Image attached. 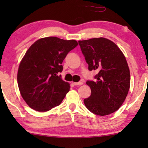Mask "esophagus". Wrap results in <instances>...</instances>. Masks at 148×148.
<instances>
[{
  "label": "esophagus",
  "mask_w": 148,
  "mask_h": 148,
  "mask_svg": "<svg viewBox=\"0 0 148 148\" xmlns=\"http://www.w3.org/2000/svg\"><path fill=\"white\" fill-rule=\"evenodd\" d=\"M73 84L75 85V86H82V85H83V82H74Z\"/></svg>",
  "instance_id": "34e87169"
}]
</instances>
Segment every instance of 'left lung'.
Segmentation results:
<instances>
[{"instance_id": "left-lung-1", "label": "left lung", "mask_w": 148, "mask_h": 148, "mask_svg": "<svg viewBox=\"0 0 148 148\" xmlns=\"http://www.w3.org/2000/svg\"><path fill=\"white\" fill-rule=\"evenodd\" d=\"M88 69L98 73L94 81H87L91 96L84 99L90 112L108 115L121 106L130 88V71L122 51L111 40L104 38L79 41Z\"/></svg>"}]
</instances>
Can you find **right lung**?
<instances>
[{
	"instance_id": "obj_1",
	"label": "right lung",
	"mask_w": 148,
	"mask_h": 148,
	"mask_svg": "<svg viewBox=\"0 0 148 148\" xmlns=\"http://www.w3.org/2000/svg\"><path fill=\"white\" fill-rule=\"evenodd\" d=\"M78 45L76 40L43 38L30 46L20 62L17 83L21 95L30 108L46 112L59 105L70 86L62 79V62Z\"/></svg>"
}]
</instances>
